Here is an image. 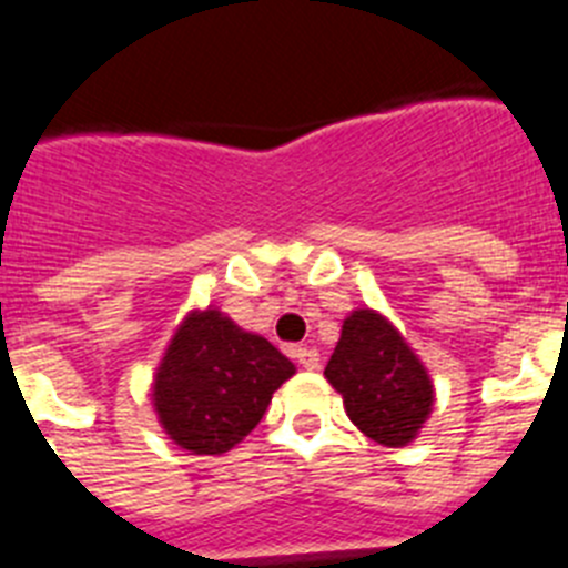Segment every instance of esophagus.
Wrapping results in <instances>:
<instances>
[{"instance_id": "obj_1", "label": "esophagus", "mask_w": 568, "mask_h": 568, "mask_svg": "<svg viewBox=\"0 0 568 568\" xmlns=\"http://www.w3.org/2000/svg\"><path fill=\"white\" fill-rule=\"evenodd\" d=\"M293 355H295V361L304 366V369H318L321 355H318V349H313V346H304V344L293 346Z\"/></svg>"}]
</instances>
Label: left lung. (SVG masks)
I'll list each match as a JSON object with an SVG mask.
<instances>
[{"label":"left lung","instance_id":"left-lung-1","mask_svg":"<svg viewBox=\"0 0 568 568\" xmlns=\"http://www.w3.org/2000/svg\"><path fill=\"white\" fill-rule=\"evenodd\" d=\"M324 378L349 420L381 446H409L433 415V375L393 321L373 307L346 315Z\"/></svg>","mask_w":568,"mask_h":568}]
</instances>
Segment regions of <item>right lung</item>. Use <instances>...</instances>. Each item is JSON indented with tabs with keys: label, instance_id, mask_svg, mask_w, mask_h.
Returning a JSON list of instances; mask_svg holds the SVG:
<instances>
[{
	"label": "right lung",
	"instance_id": "1",
	"mask_svg": "<svg viewBox=\"0 0 568 568\" xmlns=\"http://www.w3.org/2000/svg\"><path fill=\"white\" fill-rule=\"evenodd\" d=\"M295 364L219 307L190 310L155 366L159 426L190 455H224L253 433Z\"/></svg>",
	"mask_w": 568,
	"mask_h": 568
}]
</instances>
